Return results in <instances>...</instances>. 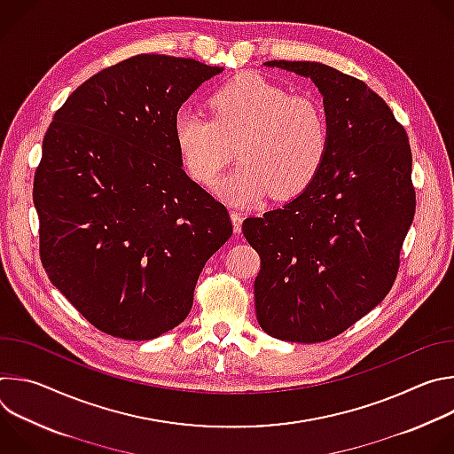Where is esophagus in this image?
<instances>
[{
    "label": "esophagus",
    "mask_w": 454,
    "mask_h": 454,
    "mask_svg": "<svg viewBox=\"0 0 454 454\" xmlns=\"http://www.w3.org/2000/svg\"><path fill=\"white\" fill-rule=\"evenodd\" d=\"M230 217H231V223H233V231L235 233H240L242 231V214L237 212V210H231L230 212Z\"/></svg>",
    "instance_id": "obj_1"
}]
</instances>
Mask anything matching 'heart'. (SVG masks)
Listing matches in <instances>:
<instances>
[{
	"instance_id": "heart-1",
	"label": "heart",
	"mask_w": 454,
	"mask_h": 454,
	"mask_svg": "<svg viewBox=\"0 0 454 454\" xmlns=\"http://www.w3.org/2000/svg\"><path fill=\"white\" fill-rule=\"evenodd\" d=\"M210 111L212 120L181 109L174 142L188 174L203 184L215 179L237 147L242 163L214 184L230 203L261 201L270 192L280 200L298 196L325 163L329 123L310 97L242 74L212 95Z\"/></svg>"
}]
</instances>
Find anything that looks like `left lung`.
Listing matches in <instances>:
<instances>
[{
	"instance_id": "1",
	"label": "left lung",
	"mask_w": 454,
	"mask_h": 454,
	"mask_svg": "<svg viewBox=\"0 0 454 454\" xmlns=\"http://www.w3.org/2000/svg\"><path fill=\"white\" fill-rule=\"evenodd\" d=\"M264 67L314 82L329 153L300 196L242 223L261 254L254 310L270 336L319 343L352 327L395 282L415 215L411 149L392 109L363 81L310 60Z\"/></svg>"
}]
</instances>
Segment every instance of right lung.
I'll return each mask as SVG.
<instances>
[{
    "label": "right lung",
    "instance_id": "1",
    "mask_svg": "<svg viewBox=\"0 0 454 454\" xmlns=\"http://www.w3.org/2000/svg\"><path fill=\"white\" fill-rule=\"evenodd\" d=\"M223 70L135 55L79 86L44 135L34 177L41 261L109 336L145 341L177 327L231 237L226 207L186 176L174 142L183 102Z\"/></svg>",
    "mask_w": 454,
    "mask_h": 454
}]
</instances>
